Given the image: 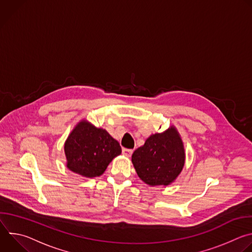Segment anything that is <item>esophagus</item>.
Segmentation results:
<instances>
[{
    "instance_id": "esophagus-1",
    "label": "esophagus",
    "mask_w": 252,
    "mask_h": 252,
    "mask_svg": "<svg viewBox=\"0 0 252 252\" xmlns=\"http://www.w3.org/2000/svg\"><path fill=\"white\" fill-rule=\"evenodd\" d=\"M132 150H128V149H124L123 150V155L125 156V157H126V158H129L130 156H131V154H132Z\"/></svg>"
}]
</instances>
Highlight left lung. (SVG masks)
Listing matches in <instances>:
<instances>
[{
    "mask_svg": "<svg viewBox=\"0 0 252 252\" xmlns=\"http://www.w3.org/2000/svg\"><path fill=\"white\" fill-rule=\"evenodd\" d=\"M131 162L141 181L150 187H167L181 174L186 151L181 134L174 126L163 132L151 134L131 156Z\"/></svg>",
    "mask_w": 252,
    "mask_h": 252,
    "instance_id": "8db88e82",
    "label": "left lung"
}]
</instances>
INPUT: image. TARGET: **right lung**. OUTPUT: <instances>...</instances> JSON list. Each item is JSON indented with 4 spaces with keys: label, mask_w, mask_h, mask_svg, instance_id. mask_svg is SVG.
Returning a JSON list of instances; mask_svg holds the SVG:
<instances>
[{
    "label": "right lung",
    "mask_w": 252,
    "mask_h": 252,
    "mask_svg": "<svg viewBox=\"0 0 252 252\" xmlns=\"http://www.w3.org/2000/svg\"><path fill=\"white\" fill-rule=\"evenodd\" d=\"M66 167L84 177L101 175L112 160L122 154L120 143L101 127L82 120L64 141Z\"/></svg>",
    "instance_id": "right-lung-1"
}]
</instances>
